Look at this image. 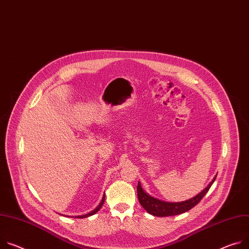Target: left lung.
Segmentation results:
<instances>
[{"label": "left lung", "mask_w": 249, "mask_h": 249, "mask_svg": "<svg viewBox=\"0 0 249 249\" xmlns=\"http://www.w3.org/2000/svg\"><path fill=\"white\" fill-rule=\"evenodd\" d=\"M216 176L213 178L212 182L208 185V187L202 190L199 194L196 196L191 197L190 199H187L185 201H178V202H171V201H164L159 198H156L154 196H151L148 195L143 189L140 184L138 183L137 187V194H138V199L140 205L143 207V209L150 214L155 216H171V215H177L184 213L191 209H193L195 206L200 201V199L203 197L212 185L213 184Z\"/></svg>", "instance_id": "left-lung-1"}]
</instances>
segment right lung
<instances>
[{
    "instance_id": "right-lung-1",
    "label": "right lung",
    "mask_w": 249,
    "mask_h": 249,
    "mask_svg": "<svg viewBox=\"0 0 249 249\" xmlns=\"http://www.w3.org/2000/svg\"><path fill=\"white\" fill-rule=\"evenodd\" d=\"M104 200H105V193H104V196H103V197H102V199H101V201H100V203L98 205V207L95 209V210H93L92 212H90V213H86V214H82V215H76V216H74V217H76V218H84V217H87V216H90V215H93L94 213H96L100 209H101V207L103 206V203H104Z\"/></svg>"
}]
</instances>
